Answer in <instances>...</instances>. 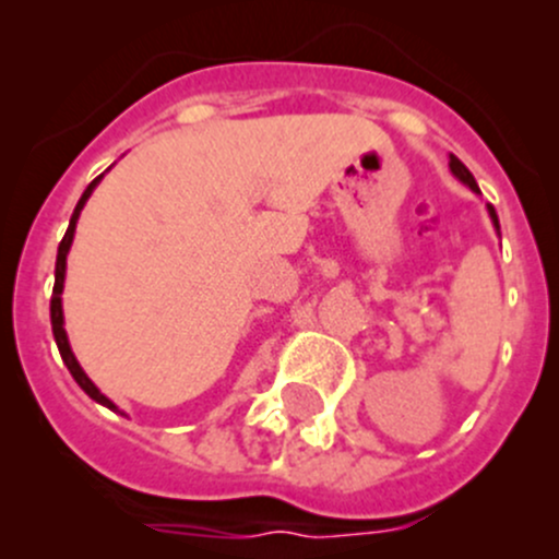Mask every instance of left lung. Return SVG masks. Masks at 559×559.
Returning <instances> with one entry per match:
<instances>
[{"label": "left lung", "mask_w": 559, "mask_h": 559, "mask_svg": "<svg viewBox=\"0 0 559 559\" xmlns=\"http://www.w3.org/2000/svg\"><path fill=\"white\" fill-rule=\"evenodd\" d=\"M449 170H452L454 178H456V180H462V183H465L467 189H471V191H476V194H481V191H478V183H476V178H473L471 170H467V167L462 165V162L456 159L454 154L449 156ZM487 213H489V218H492V227H495V233L500 235V222H498V213H495V207H492V205H487Z\"/></svg>", "instance_id": "8db88e82"}]
</instances>
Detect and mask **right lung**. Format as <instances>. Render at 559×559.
<instances>
[{
    "label": "right lung",
    "mask_w": 559,
    "mask_h": 559,
    "mask_svg": "<svg viewBox=\"0 0 559 559\" xmlns=\"http://www.w3.org/2000/svg\"><path fill=\"white\" fill-rule=\"evenodd\" d=\"M105 173H107V170H105ZM105 173H103V175H105ZM103 175H99V178H94L92 183L86 186V191H83V197H81V200H78L75 211H72L70 227H67L64 238H61V243H59V253H56L53 297H50V326H53V337H56V346H59L61 359H64L67 370H70L72 379L78 381V386H81L83 392L88 394V397L97 400L99 405H105V408H110V411H116V414H121V411H118V405L112 403L110 397H105V394L97 389V384H94V381L88 379L86 370L81 368V362H78L75 354H72L70 337H67V330H64V311H61V292H64V275H67V253H70L72 238H75V227H78V218H81L83 205H86V202H88V197H92V191L97 189V183H99V180H103Z\"/></svg>",
    "instance_id": "add662e5"
}]
</instances>
